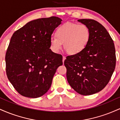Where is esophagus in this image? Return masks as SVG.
Masks as SVG:
<instances>
[{"instance_id": "1", "label": "esophagus", "mask_w": 120, "mask_h": 120, "mask_svg": "<svg viewBox=\"0 0 120 120\" xmlns=\"http://www.w3.org/2000/svg\"><path fill=\"white\" fill-rule=\"evenodd\" d=\"M65 59H66L65 56H63V63H64V61H65Z\"/></svg>"}]
</instances>
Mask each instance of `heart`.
<instances>
[{
    "mask_svg": "<svg viewBox=\"0 0 120 120\" xmlns=\"http://www.w3.org/2000/svg\"><path fill=\"white\" fill-rule=\"evenodd\" d=\"M56 35L50 39L52 50L57 53L64 43L65 50L69 54L75 55L85 49L90 39V33L85 24L68 22L57 29Z\"/></svg>",
    "mask_w": 120,
    "mask_h": 120,
    "instance_id": "b5f03b06",
    "label": "heart"
}]
</instances>
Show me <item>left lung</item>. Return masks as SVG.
I'll return each instance as SVG.
<instances>
[{
	"label": "left lung",
	"mask_w": 120,
	"mask_h": 120,
	"mask_svg": "<svg viewBox=\"0 0 120 120\" xmlns=\"http://www.w3.org/2000/svg\"><path fill=\"white\" fill-rule=\"evenodd\" d=\"M78 21L89 29L90 39L82 51L67 56L64 65L70 86L79 94L90 95L102 90L108 83L115 69V48L102 25L91 19Z\"/></svg>",
	"instance_id": "8db88e82"
}]
</instances>
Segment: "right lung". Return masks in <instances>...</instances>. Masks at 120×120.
Masks as SVG:
<instances>
[{"label":"right lung","mask_w":120,"mask_h":120,"mask_svg":"<svg viewBox=\"0 0 120 120\" xmlns=\"http://www.w3.org/2000/svg\"><path fill=\"white\" fill-rule=\"evenodd\" d=\"M62 20L52 16L27 22L13 33L5 54L7 77L21 95L37 98L50 88L63 56L50 48L53 31Z\"/></svg>","instance_id":"1"}]
</instances>
